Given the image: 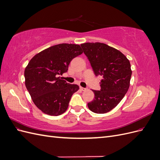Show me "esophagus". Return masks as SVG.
Instances as JSON below:
<instances>
[{
  "label": "esophagus",
  "instance_id": "1",
  "mask_svg": "<svg viewBox=\"0 0 160 160\" xmlns=\"http://www.w3.org/2000/svg\"><path fill=\"white\" fill-rule=\"evenodd\" d=\"M80 89L81 91H85V90H87L86 88H82V87H80Z\"/></svg>",
  "mask_w": 160,
  "mask_h": 160
}]
</instances>
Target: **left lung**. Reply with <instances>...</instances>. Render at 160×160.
<instances>
[{
  "label": "left lung",
  "mask_w": 160,
  "mask_h": 160,
  "mask_svg": "<svg viewBox=\"0 0 160 160\" xmlns=\"http://www.w3.org/2000/svg\"><path fill=\"white\" fill-rule=\"evenodd\" d=\"M96 76H101V90H92L95 99L88 105L95 113H105L117 106L127 93L132 77L129 61L119 50L105 43L81 45Z\"/></svg>",
  "instance_id": "1"
}]
</instances>
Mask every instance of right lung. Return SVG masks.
<instances>
[{
    "mask_svg": "<svg viewBox=\"0 0 160 160\" xmlns=\"http://www.w3.org/2000/svg\"><path fill=\"white\" fill-rule=\"evenodd\" d=\"M82 53L79 45L62 43L41 51L30 60L25 70V86L42 112L58 116L68 108L71 96L79 88L58 76L67 72L71 60Z\"/></svg>",
    "mask_w": 160,
    "mask_h": 160,
    "instance_id": "right-lung-1",
    "label": "right lung"
}]
</instances>
